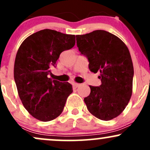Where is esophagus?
<instances>
[{
    "label": "esophagus",
    "mask_w": 150,
    "mask_h": 150,
    "mask_svg": "<svg viewBox=\"0 0 150 150\" xmlns=\"http://www.w3.org/2000/svg\"><path fill=\"white\" fill-rule=\"evenodd\" d=\"M79 86H80V84H78V83H73V87L74 89H75L76 88H77V87H78Z\"/></svg>",
    "instance_id": "1"
}]
</instances>
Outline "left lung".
<instances>
[{"label": "left lung", "mask_w": 150, "mask_h": 150, "mask_svg": "<svg viewBox=\"0 0 150 150\" xmlns=\"http://www.w3.org/2000/svg\"><path fill=\"white\" fill-rule=\"evenodd\" d=\"M77 46L88 58L89 69L100 72L99 87L89 86L84 99L87 109L102 120L115 118L123 111L132 93L134 70L130 51L121 39L104 30L77 35Z\"/></svg>", "instance_id": "1"}]
</instances>
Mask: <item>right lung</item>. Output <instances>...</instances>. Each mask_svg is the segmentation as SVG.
<instances>
[{
	"label": "right lung",
	"mask_w": 150,
	"mask_h": 150,
	"mask_svg": "<svg viewBox=\"0 0 150 150\" xmlns=\"http://www.w3.org/2000/svg\"><path fill=\"white\" fill-rule=\"evenodd\" d=\"M75 44V35L46 29L29 36L19 47L14 65L19 97L26 110L41 121L60 116L73 92L70 83L52 80L48 75L60 54Z\"/></svg>",
	"instance_id": "obj_1"
}]
</instances>
